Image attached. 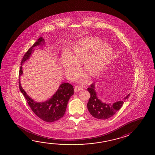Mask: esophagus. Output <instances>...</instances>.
Returning <instances> with one entry per match:
<instances>
[{"label": "esophagus", "instance_id": "34e87169", "mask_svg": "<svg viewBox=\"0 0 155 155\" xmlns=\"http://www.w3.org/2000/svg\"><path fill=\"white\" fill-rule=\"evenodd\" d=\"M82 89V88L79 87L78 85H76V87H74V92H79V91H81Z\"/></svg>", "mask_w": 155, "mask_h": 155}]
</instances>
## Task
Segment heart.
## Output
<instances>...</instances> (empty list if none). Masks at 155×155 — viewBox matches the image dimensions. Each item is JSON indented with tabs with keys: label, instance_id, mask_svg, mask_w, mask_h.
Segmentation results:
<instances>
[{
	"label": "heart",
	"instance_id": "obj_1",
	"mask_svg": "<svg viewBox=\"0 0 155 155\" xmlns=\"http://www.w3.org/2000/svg\"><path fill=\"white\" fill-rule=\"evenodd\" d=\"M100 38H83L73 45L72 57H68L64 62L66 72L70 78H73L79 72V64L83 63V69L92 78H95L103 72L110 62L112 48L107 43L103 44ZM86 75L81 74L84 81Z\"/></svg>",
	"mask_w": 155,
	"mask_h": 155
}]
</instances>
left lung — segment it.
Returning <instances> with one entry per match:
<instances>
[{
  "label": "left lung",
  "mask_w": 155,
  "mask_h": 155,
  "mask_svg": "<svg viewBox=\"0 0 155 155\" xmlns=\"http://www.w3.org/2000/svg\"><path fill=\"white\" fill-rule=\"evenodd\" d=\"M88 91L91 97L87 103V107L90 114L98 119L105 120L113 116L123 105L124 101L129 98L130 94L127 95L122 101L115 102L113 104L103 103L99 99L95 90V84L93 83L89 86Z\"/></svg>",
  "instance_id": "obj_1"
}]
</instances>
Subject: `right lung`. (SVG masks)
Returning a JSON list of instances; mask_svg holds the SVG:
<instances>
[{"label":"right lung","instance_id":"1","mask_svg":"<svg viewBox=\"0 0 155 155\" xmlns=\"http://www.w3.org/2000/svg\"><path fill=\"white\" fill-rule=\"evenodd\" d=\"M43 38H40L30 48L22 58L21 65L28 60L31 53L34 51V48L39 45L45 44ZM43 43V45L41 44ZM22 66L19 71V89L25 98L27 103L32 111L38 117L46 122L51 123L60 119L63 117L66 110L67 105L71 97L74 93L72 85L67 83H62L57 91L50 99L44 102H36L26 94L20 84V76L22 75Z\"/></svg>","mask_w":155,"mask_h":155}]
</instances>
